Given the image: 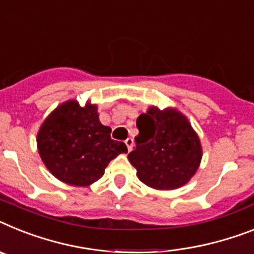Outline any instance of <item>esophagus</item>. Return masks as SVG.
Masks as SVG:
<instances>
[{
	"label": "esophagus",
	"mask_w": 254,
	"mask_h": 254,
	"mask_svg": "<svg viewBox=\"0 0 254 254\" xmlns=\"http://www.w3.org/2000/svg\"><path fill=\"white\" fill-rule=\"evenodd\" d=\"M125 144H127V150L129 151H131V148H133V144H134V140H133V138H127V140H125Z\"/></svg>",
	"instance_id": "obj_1"
}]
</instances>
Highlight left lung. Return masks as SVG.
Instances as JSON below:
<instances>
[{
    "instance_id": "left-lung-1",
    "label": "left lung",
    "mask_w": 254,
    "mask_h": 254,
    "mask_svg": "<svg viewBox=\"0 0 254 254\" xmlns=\"http://www.w3.org/2000/svg\"><path fill=\"white\" fill-rule=\"evenodd\" d=\"M139 134L127 159L139 181L156 190L186 185L199 168L203 151L187 117L174 108L150 107L137 119Z\"/></svg>"
}]
</instances>
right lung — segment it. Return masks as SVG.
<instances>
[{
  "label": "right lung",
  "instance_id": "add662e5",
  "mask_svg": "<svg viewBox=\"0 0 254 254\" xmlns=\"http://www.w3.org/2000/svg\"><path fill=\"white\" fill-rule=\"evenodd\" d=\"M37 148L50 173L72 186H89L104 174L111 160L127 153V144L111 138L95 104L67 101L42 123Z\"/></svg>",
  "mask_w": 254,
  "mask_h": 254
}]
</instances>
